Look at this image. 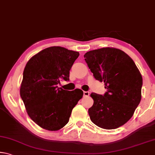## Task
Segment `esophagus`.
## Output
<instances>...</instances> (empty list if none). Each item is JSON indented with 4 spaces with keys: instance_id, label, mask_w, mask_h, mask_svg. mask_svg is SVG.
I'll return each mask as SVG.
<instances>
[{
    "instance_id": "1",
    "label": "esophagus",
    "mask_w": 155,
    "mask_h": 155,
    "mask_svg": "<svg viewBox=\"0 0 155 155\" xmlns=\"http://www.w3.org/2000/svg\"><path fill=\"white\" fill-rule=\"evenodd\" d=\"M83 96H85V97H87V96H90V92H89V91H83Z\"/></svg>"
}]
</instances>
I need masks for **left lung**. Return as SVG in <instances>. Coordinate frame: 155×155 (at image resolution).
<instances>
[{
  "label": "left lung",
  "instance_id": "obj_1",
  "mask_svg": "<svg viewBox=\"0 0 155 155\" xmlns=\"http://www.w3.org/2000/svg\"><path fill=\"white\" fill-rule=\"evenodd\" d=\"M85 61L94 78L104 83V95L91 93L94 104L88 110L94 124L115 129L129 120L141 98L142 77L135 62L115 48H99L86 52Z\"/></svg>",
  "mask_w": 155,
  "mask_h": 155
}]
</instances>
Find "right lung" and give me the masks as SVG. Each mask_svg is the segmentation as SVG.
<instances>
[{"label": "right lung", "mask_w": 155, "mask_h": 155, "mask_svg": "<svg viewBox=\"0 0 155 155\" xmlns=\"http://www.w3.org/2000/svg\"><path fill=\"white\" fill-rule=\"evenodd\" d=\"M79 52L61 46L42 50L26 64L20 94L31 119L44 129L58 130L69 121L83 92L58 87L60 79L69 80L70 70Z\"/></svg>", "instance_id": "obj_1"}]
</instances>
